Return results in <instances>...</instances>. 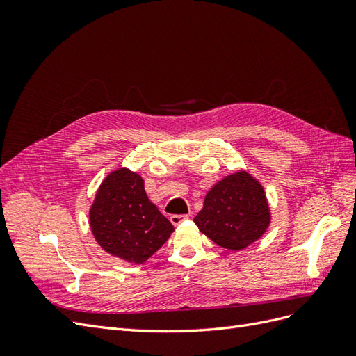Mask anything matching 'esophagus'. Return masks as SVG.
<instances>
[{
    "label": "esophagus",
    "mask_w": 356,
    "mask_h": 356,
    "mask_svg": "<svg viewBox=\"0 0 356 356\" xmlns=\"http://www.w3.org/2000/svg\"><path fill=\"white\" fill-rule=\"evenodd\" d=\"M169 220L174 225H179L181 222H184L186 220H188V215H170Z\"/></svg>",
    "instance_id": "1"
}]
</instances>
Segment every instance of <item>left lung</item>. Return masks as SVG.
Segmentation results:
<instances>
[{
	"label": "left lung",
	"instance_id": "1",
	"mask_svg": "<svg viewBox=\"0 0 356 356\" xmlns=\"http://www.w3.org/2000/svg\"><path fill=\"white\" fill-rule=\"evenodd\" d=\"M270 220L263 186L246 170H238L207 193L195 224L225 250L242 251L261 238Z\"/></svg>",
	"mask_w": 356,
	"mask_h": 356
}]
</instances>
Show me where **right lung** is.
I'll return each instance as SVG.
<instances>
[{
	"label": "right lung",
	"instance_id": "right-lung-1",
	"mask_svg": "<svg viewBox=\"0 0 356 356\" xmlns=\"http://www.w3.org/2000/svg\"><path fill=\"white\" fill-rule=\"evenodd\" d=\"M90 230L105 252L143 264L163 245L174 225L149 202L144 179L118 168L101 182L89 211Z\"/></svg>",
	"mask_w": 356,
	"mask_h": 356
}]
</instances>
